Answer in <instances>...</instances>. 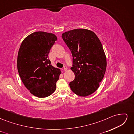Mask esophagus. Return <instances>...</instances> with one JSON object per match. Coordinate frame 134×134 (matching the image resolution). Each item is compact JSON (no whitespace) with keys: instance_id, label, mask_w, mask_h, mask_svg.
<instances>
[{"instance_id":"1","label":"esophagus","mask_w":134,"mask_h":134,"mask_svg":"<svg viewBox=\"0 0 134 134\" xmlns=\"http://www.w3.org/2000/svg\"><path fill=\"white\" fill-rule=\"evenodd\" d=\"M63 69H64V70H68V68H67L66 66H65L64 67V68H63Z\"/></svg>"}]
</instances>
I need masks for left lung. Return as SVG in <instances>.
I'll list each match as a JSON object with an SVG mask.
<instances>
[{
	"label": "left lung",
	"instance_id": "left-lung-1",
	"mask_svg": "<svg viewBox=\"0 0 134 134\" xmlns=\"http://www.w3.org/2000/svg\"><path fill=\"white\" fill-rule=\"evenodd\" d=\"M72 56L75 79L70 82L76 95L86 97L94 93L103 79L107 66L106 55L99 39L92 31L75 29L62 35Z\"/></svg>",
	"mask_w": 134,
	"mask_h": 134
}]
</instances>
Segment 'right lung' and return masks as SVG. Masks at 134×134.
Here are the masks:
<instances>
[{"label":"right lung","mask_w":134,"mask_h":134,"mask_svg":"<svg viewBox=\"0 0 134 134\" xmlns=\"http://www.w3.org/2000/svg\"><path fill=\"white\" fill-rule=\"evenodd\" d=\"M57 40L51 33L36 32L22 41L18 54L17 69L23 83L31 94L39 98L56 90L61 71L51 65L48 53Z\"/></svg>","instance_id":"right-lung-1"}]
</instances>
